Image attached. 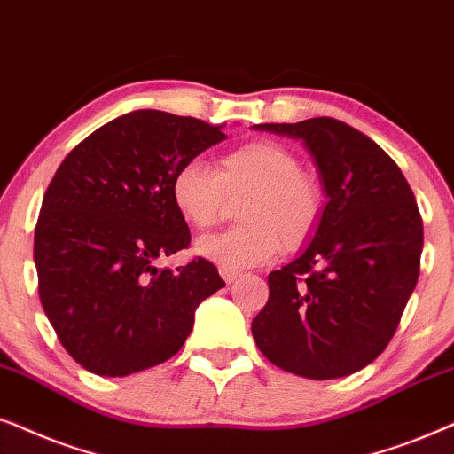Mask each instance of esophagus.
I'll return each mask as SVG.
<instances>
[{
  "mask_svg": "<svg viewBox=\"0 0 454 454\" xmlns=\"http://www.w3.org/2000/svg\"><path fill=\"white\" fill-rule=\"evenodd\" d=\"M220 276L223 278V282L226 284H232L234 280H237V278L240 276L239 271H231V270H223V268H220Z\"/></svg>",
  "mask_w": 454,
  "mask_h": 454,
  "instance_id": "1",
  "label": "esophagus"
}]
</instances>
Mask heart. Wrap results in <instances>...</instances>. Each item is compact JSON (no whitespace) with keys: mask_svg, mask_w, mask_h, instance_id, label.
I'll list each match as a JSON object with an SVG mask.
<instances>
[{"mask_svg":"<svg viewBox=\"0 0 454 454\" xmlns=\"http://www.w3.org/2000/svg\"><path fill=\"white\" fill-rule=\"evenodd\" d=\"M243 226L197 240L195 251L223 270L268 263L284 249H299L316 232L324 211L317 183L301 172L293 151L253 141L228 151L217 170L189 160L172 178V201L189 226L205 231L222 220L228 201H239Z\"/></svg>","mask_w":454,"mask_h":454,"instance_id":"b5f03b06","label":"heart"}]
</instances>
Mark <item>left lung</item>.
Returning <instances> with one entry per match:
<instances>
[{
	"instance_id": "1",
	"label": "left lung",
	"mask_w": 454,
	"mask_h": 454,
	"mask_svg": "<svg viewBox=\"0 0 454 454\" xmlns=\"http://www.w3.org/2000/svg\"><path fill=\"white\" fill-rule=\"evenodd\" d=\"M253 129L303 143L328 199L299 257L268 276L253 338L284 372L350 376L388 347L419 278L424 223L415 195L390 155L340 120Z\"/></svg>"
}]
</instances>
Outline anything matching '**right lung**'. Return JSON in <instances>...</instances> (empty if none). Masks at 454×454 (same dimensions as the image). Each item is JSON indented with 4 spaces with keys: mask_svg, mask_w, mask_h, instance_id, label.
<instances>
[{
    "mask_svg": "<svg viewBox=\"0 0 454 454\" xmlns=\"http://www.w3.org/2000/svg\"><path fill=\"white\" fill-rule=\"evenodd\" d=\"M223 126L129 112L78 143L47 186L35 228L39 297L87 372L122 378L164 364L183 348L201 301L226 286L207 259L176 271L155 265L191 243L174 174L223 141Z\"/></svg>",
    "mask_w": 454,
    "mask_h": 454,
    "instance_id": "add662e5",
    "label": "right lung"
}]
</instances>
